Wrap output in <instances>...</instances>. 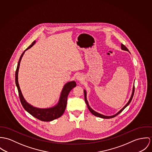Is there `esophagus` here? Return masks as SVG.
Returning <instances> with one entry per match:
<instances>
[{
  "label": "esophagus",
  "instance_id": "1",
  "mask_svg": "<svg viewBox=\"0 0 152 152\" xmlns=\"http://www.w3.org/2000/svg\"><path fill=\"white\" fill-rule=\"evenodd\" d=\"M77 81H82L83 80V76L82 74H78L76 77Z\"/></svg>",
  "mask_w": 152,
  "mask_h": 152
}]
</instances>
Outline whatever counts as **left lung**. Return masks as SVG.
<instances>
[{"instance_id":"1","label":"left lung","mask_w":152,"mask_h":152,"mask_svg":"<svg viewBox=\"0 0 152 152\" xmlns=\"http://www.w3.org/2000/svg\"><path fill=\"white\" fill-rule=\"evenodd\" d=\"M121 49H122V50H124V51H129V50H128V48H127L124 45H123L122 44H121ZM134 91H135V86H134V84L133 88H132V93L131 98H130V99L129 100L128 102L126 103V104L120 111H118L117 114H114V115H111V116H107V115H104L101 114H100V113H97V112H96L95 111H94V110L90 107V105H89V104H88V101L87 100V95H86L87 94H86V90H84V100H85V102H86V104H87V107H88L89 111L91 112V113L92 114H93L94 115H95V116H96V117H100V118L108 119V118H114V117H115V116H117V115H118L119 113H121L129 104V103L131 102V101H132V98H133L134 94Z\"/></svg>"}]
</instances>
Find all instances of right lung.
<instances>
[{
	"label": "right lung",
	"instance_id": "1",
	"mask_svg": "<svg viewBox=\"0 0 152 152\" xmlns=\"http://www.w3.org/2000/svg\"><path fill=\"white\" fill-rule=\"evenodd\" d=\"M35 42H36L35 41L33 42V43L21 54L17 64V69H16V75H15V82H16V84L18 91L20 100L23 107L26 110V111H27L29 114H30L35 118H37L42 121L48 122V121H51L55 119L59 118L63 115L66 107L68 94L70 91L73 88L76 87V83L75 81H72V82H69L65 84L62 90L58 102L52 107L47 108H39L37 107H35L34 106L31 105V104H30L29 103H28L24 99L23 96V94L21 93V91L20 90L19 84H18V69L20 67V64L25 51H27V50L32 47Z\"/></svg>",
	"mask_w": 152,
	"mask_h": 152
}]
</instances>
